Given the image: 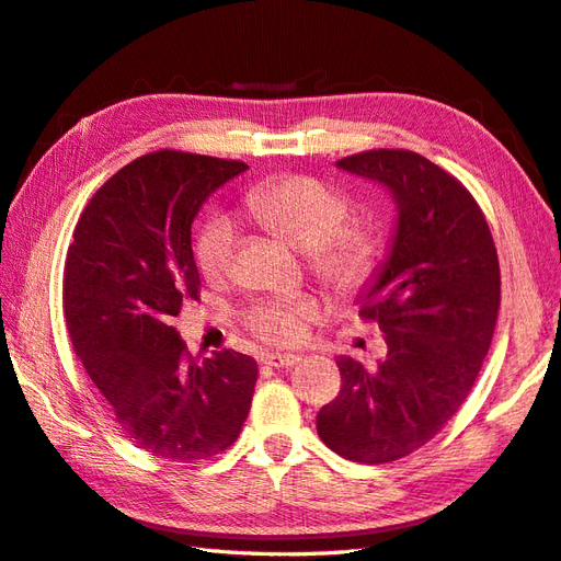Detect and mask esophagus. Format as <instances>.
<instances>
[{"instance_id": "esophagus-1", "label": "esophagus", "mask_w": 561, "mask_h": 561, "mask_svg": "<svg viewBox=\"0 0 561 561\" xmlns=\"http://www.w3.org/2000/svg\"><path fill=\"white\" fill-rule=\"evenodd\" d=\"M299 355H289V353H265L262 355V365L267 367H294L299 362Z\"/></svg>"}]
</instances>
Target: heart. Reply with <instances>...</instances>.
<instances>
[{
	"label": "heart",
	"mask_w": 561,
	"mask_h": 561,
	"mask_svg": "<svg viewBox=\"0 0 561 561\" xmlns=\"http://www.w3.org/2000/svg\"><path fill=\"white\" fill-rule=\"evenodd\" d=\"M243 214L296 250H306L316 277L335 291H357L375 277L379 238L367 221H345L347 202L333 186L313 178H279L245 194ZM236 233L226 221H211L196 243V260L208 279L233 270ZM309 299L267 301L250 311V328L274 345H291L313 316Z\"/></svg>",
	"instance_id": "heart-1"
}]
</instances>
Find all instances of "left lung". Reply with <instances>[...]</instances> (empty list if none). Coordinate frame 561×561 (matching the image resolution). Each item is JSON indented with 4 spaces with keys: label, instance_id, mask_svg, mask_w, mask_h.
<instances>
[{
    "label": "left lung",
    "instance_id": "obj_1",
    "mask_svg": "<svg viewBox=\"0 0 561 561\" xmlns=\"http://www.w3.org/2000/svg\"><path fill=\"white\" fill-rule=\"evenodd\" d=\"M335 168L381 184L397 206L387 255L357 296L387 355L377 369L335 359L343 387L316 427L340 457L381 465L440 433L474 387L499 318V255L471 194L419 152L369 150Z\"/></svg>",
    "mask_w": 561,
    "mask_h": 561
}]
</instances>
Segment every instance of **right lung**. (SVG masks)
<instances>
[{
  "label": "right lung",
  "instance_id": "right-lung-1",
  "mask_svg": "<svg viewBox=\"0 0 561 561\" xmlns=\"http://www.w3.org/2000/svg\"><path fill=\"white\" fill-rule=\"evenodd\" d=\"M248 164L160 150L121 168L77 221L62 274L75 353L138 447L172 462L214 457L243 427L257 362H196L172 328L199 299L192 224Z\"/></svg>",
  "mask_w": 561,
  "mask_h": 561
}]
</instances>
